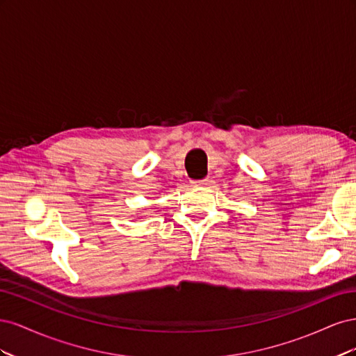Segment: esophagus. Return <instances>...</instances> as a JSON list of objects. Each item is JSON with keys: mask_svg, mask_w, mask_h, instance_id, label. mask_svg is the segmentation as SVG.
I'll list each match as a JSON object with an SVG mask.
<instances>
[{"mask_svg": "<svg viewBox=\"0 0 356 356\" xmlns=\"http://www.w3.org/2000/svg\"><path fill=\"white\" fill-rule=\"evenodd\" d=\"M208 181H209V179H207V178H204V179H196V181H191V184L196 186V187H199V186H207Z\"/></svg>", "mask_w": 356, "mask_h": 356, "instance_id": "1", "label": "esophagus"}]
</instances>
